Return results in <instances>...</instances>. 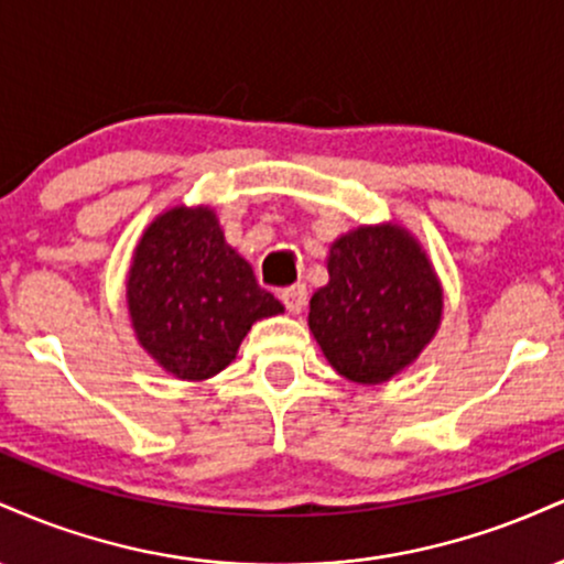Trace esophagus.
Segmentation results:
<instances>
[{
    "label": "esophagus",
    "instance_id": "esophagus-1",
    "mask_svg": "<svg viewBox=\"0 0 564 564\" xmlns=\"http://www.w3.org/2000/svg\"><path fill=\"white\" fill-rule=\"evenodd\" d=\"M281 302L286 304L289 313H302V307L307 304V289H304L302 283H296V286H286L281 291Z\"/></svg>",
    "mask_w": 564,
    "mask_h": 564
}]
</instances>
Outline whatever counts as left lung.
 <instances>
[{
  "label": "left lung",
  "mask_w": 564,
  "mask_h": 564,
  "mask_svg": "<svg viewBox=\"0 0 564 564\" xmlns=\"http://www.w3.org/2000/svg\"><path fill=\"white\" fill-rule=\"evenodd\" d=\"M328 286L310 300V332L341 377L379 384L437 332L443 294L419 243L400 228H360L332 246Z\"/></svg>",
  "instance_id": "1"
}]
</instances>
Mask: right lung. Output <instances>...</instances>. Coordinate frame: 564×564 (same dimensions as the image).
<instances>
[{"label": "right lung", "instance_id": "right-lung-1", "mask_svg": "<svg viewBox=\"0 0 564 564\" xmlns=\"http://www.w3.org/2000/svg\"><path fill=\"white\" fill-rule=\"evenodd\" d=\"M140 345L180 379H209L236 358L251 323L283 313L251 264L225 243L209 209L161 215L134 251L127 281Z\"/></svg>", "mask_w": 564, "mask_h": 564}]
</instances>
